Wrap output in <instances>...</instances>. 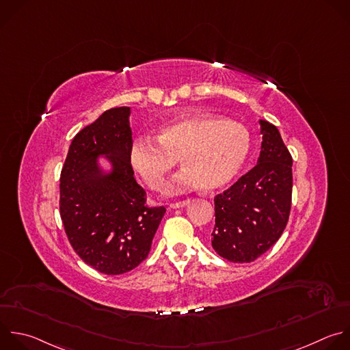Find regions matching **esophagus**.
Segmentation results:
<instances>
[{"label": "esophagus", "mask_w": 350, "mask_h": 350, "mask_svg": "<svg viewBox=\"0 0 350 350\" xmlns=\"http://www.w3.org/2000/svg\"><path fill=\"white\" fill-rule=\"evenodd\" d=\"M188 204H189V200H184V202H178V203H172L170 207L172 208H183V207H185Z\"/></svg>", "instance_id": "esophagus-1"}]
</instances>
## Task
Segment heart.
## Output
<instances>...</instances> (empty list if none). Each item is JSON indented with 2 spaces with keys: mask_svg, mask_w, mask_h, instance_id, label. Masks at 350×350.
I'll list each match as a JSON object with an SVG mask.
<instances>
[{
  "mask_svg": "<svg viewBox=\"0 0 350 350\" xmlns=\"http://www.w3.org/2000/svg\"><path fill=\"white\" fill-rule=\"evenodd\" d=\"M156 142L137 137L129 147V162L140 178L159 189L180 158L184 166L166 185L176 193L196 189L217 191L239 173L250 151V135L237 122L192 112L177 115L161 125Z\"/></svg>",
  "mask_w": 350,
  "mask_h": 350,
  "instance_id": "b5f03b06",
  "label": "heart"
}]
</instances>
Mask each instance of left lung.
Listing matches in <instances>:
<instances>
[{
    "label": "left lung",
    "mask_w": 350,
    "mask_h": 350,
    "mask_svg": "<svg viewBox=\"0 0 350 350\" xmlns=\"http://www.w3.org/2000/svg\"><path fill=\"white\" fill-rule=\"evenodd\" d=\"M262 135L257 165L214 198L211 246L230 262H252L271 249L288 221L293 158L278 128L260 120Z\"/></svg>",
    "instance_id": "left-lung-1"
}]
</instances>
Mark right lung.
Segmentation results:
<instances>
[{"mask_svg": "<svg viewBox=\"0 0 350 350\" xmlns=\"http://www.w3.org/2000/svg\"><path fill=\"white\" fill-rule=\"evenodd\" d=\"M131 107H115L74 139L60 176V215L82 261L121 275L147 258L165 207H148L129 162ZM104 159L106 165L102 163Z\"/></svg>", "mask_w": 350, "mask_h": 350, "instance_id": "1", "label": "right lung"}]
</instances>
